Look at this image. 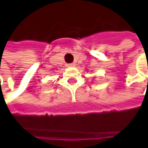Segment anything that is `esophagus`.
Instances as JSON below:
<instances>
[{
    "label": "esophagus",
    "mask_w": 148,
    "mask_h": 148,
    "mask_svg": "<svg viewBox=\"0 0 148 148\" xmlns=\"http://www.w3.org/2000/svg\"><path fill=\"white\" fill-rule=\"evenodd\" d=\"M67 66H68V67H74V66H75V64H74V63H71V64H68Z\"/></svg>",
    "instance_id": "esophagus-1"
}]
</instances>
